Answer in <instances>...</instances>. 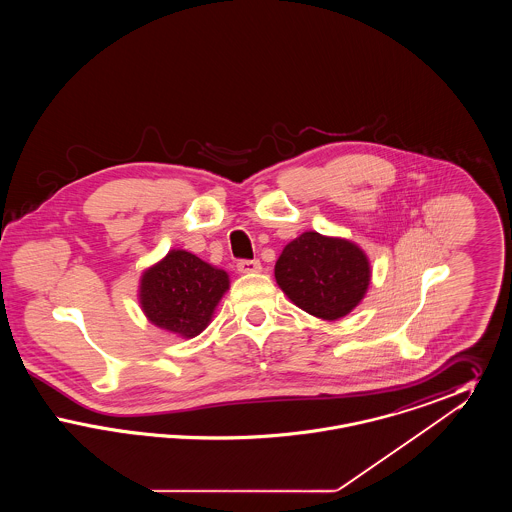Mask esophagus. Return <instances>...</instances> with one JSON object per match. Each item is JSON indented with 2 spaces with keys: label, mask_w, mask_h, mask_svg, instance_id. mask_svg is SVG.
I'll list each match as a JSON object with an SVG mask.
<instances>
[{
  "label": "esophagus",
  "mask_w": 512,
  "mask_h": 512,
  "mask_svg": "<svg viewBox=\"0 0 512 512\" xmlns=\"http://www.w3.org/2000/svg\"><path fill=\"white\" fill-rule=\"evenodd\" d=\"M261 270H263V265L259 261H240L238 263V272H242V274H255Z\"/></svg>",
  "instance_id": "obj_1"
}]
</instances>
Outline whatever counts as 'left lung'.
<instances>
[{
	"mask_svg": "<svg viewBox=\"0 0 512 512\" xmlns=\"http://www.w3.org/2000/svg\"><path fill=\"white\" fill-rule=\"evenodd\" d=\"M274 278L295 307L332 322L365 299L372 268L361 245L309 230L284 247Z\"/></svg>",
	"mask_w": 512,
	"mask_h": 512,
	"instance_id": "8db88e82",
	"label": "left lung"
}]
</instances>
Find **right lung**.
Returning <instances> with one entry per match:
<instances>
[{
  "label": "right lung",
  "instance_id": "1",
  "mask_svg": "<svg viewBox=\"0 0 512 512\" xmlns=\"http://www.w3.org/2000/svg\"><path fill=\"white\" fill-rule=\"evenodd\" d=\"M230 290L226 270L186 249H171L140 276L138 301L147 320L184 340L199 336Z\"/></svg>",
  "mask_w": 512,
  "mask_h": 512
}]
</instances>
